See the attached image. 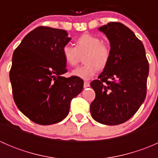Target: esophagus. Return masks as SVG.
<instances>
[{
    "label": "esophagus",
    "mask_w": 158,
    "mask_h": 158,
    "mask_svg": "<svg viewBox=\"0 0 158 158\" xmlns=\"http://www.w3.org/2000/svg\"><path fill=\"white\" fill-rule=\"evenodd\" d=\"M89 82H87V81H85V82H84V85H83V87H84V89H85V88H88V87H89Z\"/></svg>",
    "instance_id": "1"
}]
</instances>
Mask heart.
Listing matches in <instances>:
<instances>
[{
  "label": "heart",
  "mask_w": 158,
  "mask_h": 158,
  "mask_svg": "<svg viewBox=\"0 0 158 158\" xmlns=\"http://www.w3.org/2000/svg\"><path fill=\"white\" fill-rule=\"evenodd\" d=\"M76 47L66 44L63 47V58L70 66H76L80 60L81 55L85 54L83 62L85 64L76 68L72 75L78 78L89 80L98 72L109 64L111 57V48L107 44L95 35L85 33L76 40Z\"/></svg>",
  "instance_id": "b5f03b06"
}]
</instances>
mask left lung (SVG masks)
<instances>
[{
	"label": "left lung",
	"mask_w": 158,
	"mask_h": 158,
	"mask_svg": "<svg viewBox=\"0 0 158 158\" xmlns=\"http://www.w3.org/2000/svg\"><path fill=\"white\" fill-rule=\"evenodd\" d=\"M110 42L111 57L98 79L90 85L95 98L90 105L94 120L107 125L127 122L144 102L149 64L142 42L118 22L98 28Z\"/></svg>",
	"instance_id": "8db88e82"
}]
</instances>
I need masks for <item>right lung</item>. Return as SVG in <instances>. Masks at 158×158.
Returning a JSON list of instances; mask_svg holds the SVG:
<instances>
[{
	"instance_id": "obj_1",
	"label": "right lung",
	"mask_w": 158,
	"mask_h": 158,
	"mask_svg": "<svg viewBox=\"0 0 158 158\" xmlns=\"http://www.w3.org/2000/svg\"><path fill=\"white\" fill-rule=\"evenodd\" d=\"M70 40L66 30L39 27L14 50L10 71L14 102L35 123L61 122L83 89L80 78L63 76L67 69L62 50Z\"/></svg>"
}]
</instances>
